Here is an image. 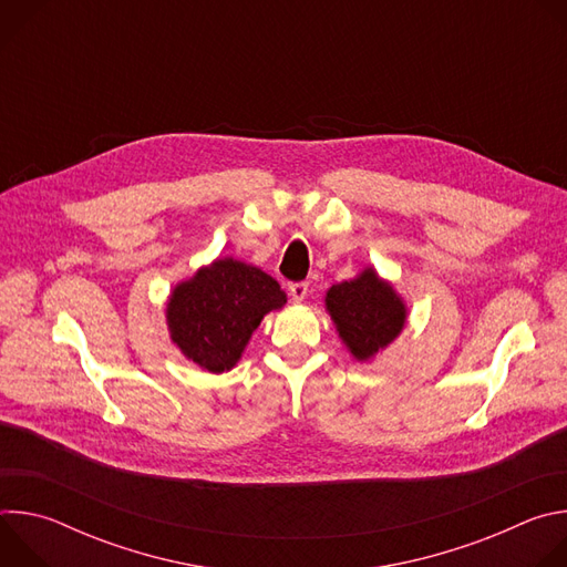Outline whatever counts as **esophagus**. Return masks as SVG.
<instances>
[{"label": "esophagus", "instance_id": "obj_1", "mask_svg": "<svg viewBox=\"0 0 567 567\" xmlns=\"http://www.w3.org/2000/svg\"><path fill=\"white\" fill-rule=\"evenodd\" d=\"M307 291H309L307 282H291L289 285V293H291L293 302H302L307 298Z\"/></svg>", "mask_w": 567, "mask_h": 567}]
</instances>
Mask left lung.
Here are the masks:
<instances>
[{"label": "left lung", "mask_w": 567, "mask_h": 567, "mask_svg": "<svg viewBox=\"0 0 567 567\" xmlns=\"http://www.w3.org/2000/svg\"><path fill=\"white\" fill-rule=\"evenodd\" d=\"M339 337L359 361L372 359L392 343L406 322V307L374 269L334 285L326 296Z\"/></svg>", "instance_id": "left-lung-1"}]
</instances>
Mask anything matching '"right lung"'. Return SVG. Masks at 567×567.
Wrapping results in <instances>:
<instances>
[{"mask_svg": "<svg viewBox=\"0 0 567 567\" xmlns=\"http://www.w3.org/2000/svg\"><path fill=\"white\" fill-rule=\"evenodd\" d=\"M287 302L280 285L258 267L215 260L175 287L168 328L177 348L208 372L230 370L265 313Z\"/></svg>", "mask_w": 567, "mask_h": 567, "instance_id": "obj_1", "label": "right lung"}]
</instances>
